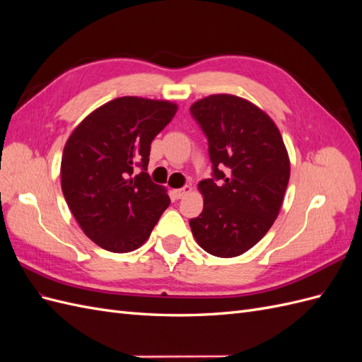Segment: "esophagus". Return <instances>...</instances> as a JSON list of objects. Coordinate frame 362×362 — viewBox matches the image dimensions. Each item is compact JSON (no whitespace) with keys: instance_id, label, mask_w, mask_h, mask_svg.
Instances as JSON below:
<instances>
[{"instance_id":"34e87169","label":"esophagus","mask_w":362,"mask_h":362,"mask_svg":"<svg viewBox=\"0 0 362 362\" xmlns=\"http://www.w3.org/2000/svg\"><path fill=\"white\" fill-rule=\"evenodd\" d=\"M190 192H192V187H190V185H184L182 189L173 190V194H175V198H177V199H181V198H184V196L187 194V193H190Z\"/></svg>"}]
</instances>
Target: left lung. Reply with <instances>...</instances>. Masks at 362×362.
Returning a JSON list of instances; mask_svg holds the SVG:
<instances>
[{"label": "left lung", "instance_id": "obj_1", "mask_svg": "<svg viewBox=\"0 0 362 362\" xmlns=\"http://www.w3.org/2000/svg\"><path fill=\"white\" fill-rule=\"evenodd\" d=\"M208 140L211 178L199 182L202 213L192 233L208 254H245L267 234L290 180V160L275 122L234 95H210L190 107Z\"/></svg>", "mask_w": 362, "mask_h": 362}]
</instances>
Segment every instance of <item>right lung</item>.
I'll use <instances>...</instances> for the list:
<instances>
[{"instance_id":"1","label":"right lung","mask_w":362,"mask_h":362,"mask_svg":"<svg viewBox=\"0 0 362 362\" xmlns=\"http://www.w3.org/2000/svg\"><path fill=\"white\" fill-rule=\"evenodd\" d=\"M169 101L122 96L101 105L69 136L62 156V190L84 234L125 254L144 245L170 204L151 181V144L177 113ZM142 172L134 175L135 168Z\"/></svg>"}]
</instances>
